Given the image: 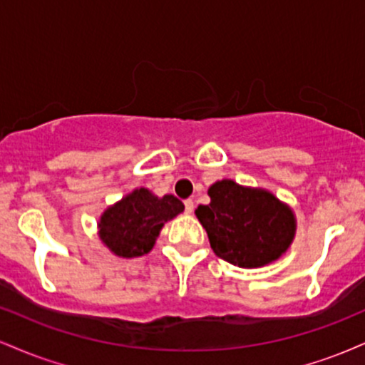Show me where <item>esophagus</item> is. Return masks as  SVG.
<instances>
[{
    "mask_svg": "<svg viewBox=\"0 0 365 365\" xmlns=\"http://www.w3.org/2000/svg\"><path fill=\"white\" fill-rule=\"evenodd\" d=\"M183 204H185V212H187V215H192V211H194V200L187 199Z\"/></svg>",
    "mask_w": 365,
    "mask_h": 365,
    "instance_id": "34e87169",
    "label": "esophagus"
}]
</instances>
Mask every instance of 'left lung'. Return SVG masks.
Listing matches in <instances>:
<instances>
[{
    "label": "left lung",
    "instance_id": "8db88e82",
    "mask_svg": "<svg viewBox=\"0 0 365 365\" xmlns=\"http://www.w3.org/2000/svg\"><path fill=\"white\" fill-rule=\"evenodd\" d=\"M211 202L195 209L217 257L254 269L278 261L290 249L297 217L287 202L261 187H245L230 178L209 187Z\"/></svg>",
    "mask_w": 365,
    "mask_h": 365
}]
</instances>
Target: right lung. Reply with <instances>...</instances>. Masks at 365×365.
Returning <instances> with one entry per match:
<instances>
[{
    "label": "right lung",
    "mask_w": 365,
    "mask_h": 365,
    "mask_svg": "<svg viewBox=\"0 0 365 365\" xmlns=\"http://www.w3.org/2000/svg\"><path fill=\"white\" fill-rule=\"evenodd\" d=\"M183 202L175 195L158 197L139 187L104 209L98 221L103 245L118 257L132 259L149 254L163 226L183 212Z\"/></svg>",
    "instance_id": "obj_1"
}]
</instances>
